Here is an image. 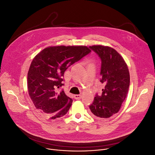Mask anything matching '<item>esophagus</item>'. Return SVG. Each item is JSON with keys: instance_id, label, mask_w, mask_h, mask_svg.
<instances>
[{"instance_id": "1", "label": "esophagus", "mask_w": 155, "mask_h": 155, "mask_svg": "<svg viewBox=\"0 0 155 155\" xmlns=\"http://www.w3.org/2000/svg\"><path fill=\"white\" fill-rule=\"evenodd\" d=\"M74 98L75 99H77V100H79V99H80L81 98H82V95H78V94L75 95H74Z\"/></svg>"}]
</instances>
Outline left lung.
<instances>
[{
	"instance_id": "8db88e82",
	"label": "left lung",
	"mask_w": 155,
	"mask_h": 155,
	"mask_svg": "<svg viewBox=\"0 0 155 155\" xmlns=\"http://www.w3.org/2000/svg\"><path fill=\"white\" fill-rule=\"evenodd\" d=\"M101 60L100 82L104 85L101 96L96 94L89 105L97 119H107L117 113L127 96L130 76L127 64L119 53L109 46L89 47Z\"/></svg>"
}]
</instances>
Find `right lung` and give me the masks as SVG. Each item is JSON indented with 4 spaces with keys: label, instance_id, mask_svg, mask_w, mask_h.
Segmentation results:
<instances>
[{
    "label": "right lung",
    "instance_id": "add662e5",
    "mask_svg": "<svg viewBox=\"0 0 155 155\" xmlns=\"http://www.w3.org/2000/svg\"><path fill=\"white\" fill-rule=\"evenodd\" d=\"M91 51L85 46H50L32 60L28 73V88L35 107L42 114L56 119L67 113L73 100L63 90H59L64 85V73Z\"/></svg>",
    "mask_w": 155,
    "mask_h": 155
}]
</instances>
